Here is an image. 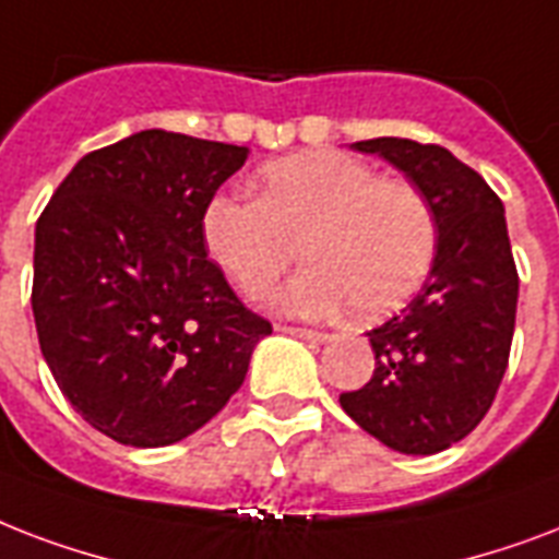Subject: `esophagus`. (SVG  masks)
<instances>
[{
    "instance_id": "esophagus-1",
    "label": "esophagus",
    "mask_w": 559,
    "mask_h": 559,
    "mask_svg": "<svg viewBox=\"0 0 559 559\" xmlns=\"http://www.w3.org/2000/svg\"><path fill=\"white\" fill-rule=\"evenodd\" d=\"M285 335H294V338L309 341V344H326L329 335L326 332H314V329H300V326H276Z\"/></svg>"
}]
</instances>
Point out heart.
<instances>
[{"label": "heart", "mask_w": 559, "mask_h": 559, "mask_svg": "<svg viewBox=\"0 0 559 559\" xmlns=\"http://www.w3.org/2000/svg\"><path fill=\"white\" fill-rule=\"evenodd\" d=\"M259 201L215 194L203 210V245L241 292L259 294L297 257L309 265L271 294L297 318L376 320L402 309L426 283L437 221L419 186L379 177L338 151H306L259 168Z\"/></svg>", "instance_id": "heart-1"}]
</instances>
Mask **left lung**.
Listing matches in <instances>:
<instances>
[{
    "label": "left lung",
    "instance_id": "1",
    "mask_svg": "<svg viewBox=\"0 0 559 559\" xmlns=\"http://www.w3.org/2000/svg\"><path fill=\"white\" fill-rule=\"evenodd\" d=\"M379 154L419 186L437 221V253L423 292L367 332L370 382L341 408L402 455H435L464 440L490 411L508 370L519 274L499 194L452 151L379 136Z\"/></svg>",
    "mask_w": 559,
    "mask_h": 559
}]
</instances>
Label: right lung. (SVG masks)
<instances>
[{"mask_svg": "<svg viewBox=\"0 0 559 559\" xmlns=\"http://www.w3.org/2000/svg\"><path fill=\"white\" fill-rule=\"evenodd\" d=\"M248 154L140 131L78 159L37 221L43 358L72 408L116 443L157 449L206 426L271 335L203 245V210Z\"/></svg>", "mask_w": 559, "mask_h": 559, "instance_id": "add662e5", "label": "right lung"}]
</instances>
